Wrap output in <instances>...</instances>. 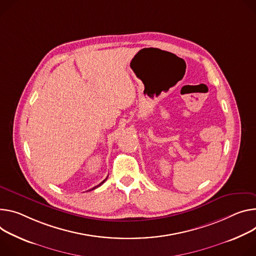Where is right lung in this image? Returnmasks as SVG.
Here are the masks:
<instances>
[{"mask_svg": "<svg viewBox=\"0 0 256 256\" xmlns=\"http://www.w3.org/2000/svg\"><path fill=\"white\" fill-rule=\"evenodd\" d=\"M107 178H108V176H107ZM107 178H105V180H102V182H100V184H97V186H95V187H94V188H92V189H90V190H88V191H92V190H95V189H96V188H98V187H100V186H101V184H103V182H105V180H107Z\"/></svg>", "mask_w": 256, "mask_h": 256, "instance_id": "1", "label": "right lung"}]
</instances>
